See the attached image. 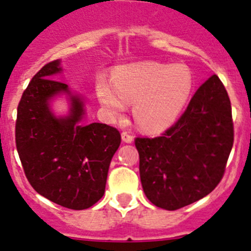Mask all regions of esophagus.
I'll return each mask as SVG.
<instances>
[{"instance_id":"obj_1","label":"esophagus","mask_w":251,"mask_h":251,"mask_svg":"<svg viewBox=\"0 0 251 251\" xmlns=\"http://www.w3.org/2000/svg\"><path fill=\"white\" fill-rule=\"evenodd\" d=\"M121 138H123V141L126 142V143H131V142L133 141V136L131 135L130 132H126V131H124V132L121 133Z\"/></svg>"}]
</instances>
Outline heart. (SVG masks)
Instances as JSON below:
<instances>
[{"label": "heart", "instance_id": "obj_1", "mask_svg": "<svg viewBox=\"0 0 251 251\" xmlns=\"http://www.w3.org/2000/svg\"><path fill=\"white\" fill-rule=\"evenodd\" d=\"M192 90V76L186 67L146 62L123 67L113 85L100 80V103L108 115L119 118L133 102V116L142 128L160 131L176 121Z\"/></svg>", "mask_w": 251, "mask_h": 251}]
</instances>
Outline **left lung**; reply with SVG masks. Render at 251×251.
<instances>
[{
  "label": "left lung",
  "mask_w": 251,
  "mask_h": 251,
  "mask_svg": "<svg viewBox=\"0 0 251 251\" xmlns=\"http://www.w3.org/2000/svg\"><path fill=\"white\" fill-rule=\"evenodd\" d=\"M233 138L231 100L212 75L163 135L135 140L147 198L161 209L177 210L211 193L224 177Z\"/></svg>",
  "instance_id": "8db88e82"
}]
</instances>
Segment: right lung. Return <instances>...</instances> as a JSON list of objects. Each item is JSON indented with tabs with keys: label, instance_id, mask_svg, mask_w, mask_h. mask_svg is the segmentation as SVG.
<instances>
[{
	"label": "right lung",
	"instance_id": "1",
	"mask_svg": "<svg viewBox=\"0 0 251 251\" xmlns=\"http://www.w3.org/2000/svg\"><path fill=\"white\" fill-rule=\"evenodd\" d=\"M59 60L36 73L23 92L16 121L17 151L32 188L48 201L73 210L91 207L103 197L108 170L121 142L105 124L82 125L83 102L67 83L54 80ZM70 95L69 116L57 118L49 100Z\"/></svg>",
	"mask_w": 251,
	"mask_h": 251
}]
</instances>
